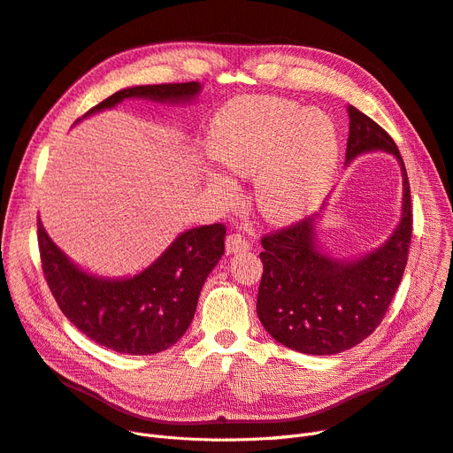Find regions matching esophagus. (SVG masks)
Masks as SVG:
<instances>
[{
	"label": "esophagus",
	"mask_w": 453,
	"mask_h": 453,
	"mask_svg": "<svg viewBox=\"0 0 453 453\" xmlns=\"http://www.w3.org/2000/svg\"><path fill=\"white\" fill-rule=\"evenodd\" d=\"M226 250H227V253L246 251V250H250V242L242 237L241 233H231L226 239Z\"/></svg>",
	"instance_id": "esophagus-1"
}]
</instances>
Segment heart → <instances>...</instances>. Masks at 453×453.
Wrapping results in <instances>:
<instances>
[{"mask_svg": "<svg viewBox=\"0 0 453 453\" xmlns=\"http://www.w3.org/2000/svg\"><path fill=\"white\" fill-rule=\"evenodd\" d=\"M209 153L239 178L253 179V200L266 220L300 219L317 202L339 157V131L329 114L285 97L257 96L226 105L209 127ZM207 183L231 202L229 175L209 170Z\"/></svg>", "mask_w": 453, "mask_h": 453, "instance_id": "heart-1", "label": "heart"}]
</instances>
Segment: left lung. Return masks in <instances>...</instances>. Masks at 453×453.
I'll list each match as a JSON object with an SVG mask.
<instances>
[{
  "label": "left lung",
  "mask_w": 453,
  "mask_h": 453,
  "mask_svg": "<svg viewBox=\"0 0 453 453\" xmlns=\"http://www.w3.org/2000/svg\"><path fill=\"white\" fill-rule=\"evenodd\" d=\"M346 165L368 151L396 157L403 178L400 224L373 251L337 259L319 244L320 212L261 239L263 278L257 317L283 346L311 356H333L363 342L395 298L407 265L412 214L402 155L388 133L353 105ZM327 200L322 205L326 209Z\"/></svg>",
  "instance_id": "8db88e82"
}]
</instances>
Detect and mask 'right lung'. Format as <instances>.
<instances>
[{"instance_id": "obj_1", "label": "right lung", "mask_w": 453, "mask_h": 453, "mask_svg": "<svg viewBox=\"0 0 453 453\" xmlns=\"http://www.w3.org/2000/svg\"><path fill=\"white\" fill-rule=\"evenodd\" d=\"M202 92L198 81L141 85L118 90L85 118L124 100L188 104ZM224 224L183 231L142 272L129 278H102L70 261L38 219V248L48 287L65 317L100 346L129 356L168 349L188 329L202 287L224 255Z\"/></svg>"}]
</instances>
